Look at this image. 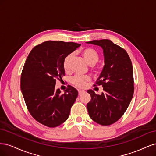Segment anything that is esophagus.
<instances>
[{"mask_svg":"<svg viewBox=\"0 0 156 156\" xmlns=\"http://www.w3.org/2000/svg\"><path fill=\"white\" fill-rule=\"evenodd\" d=\"M84 90H78V92H79V95H81L83 93H84Z\"/></svg>","mask_w":156,"mask_h":156,"instance_id":"obj_1","label":"esophagus"}]
</instances>
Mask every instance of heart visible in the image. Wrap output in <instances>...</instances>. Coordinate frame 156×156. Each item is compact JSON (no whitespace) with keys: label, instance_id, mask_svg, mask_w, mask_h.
Returning a JSON list of instances; mask_svg holds the SVG:
<instances>
[{"label":"heart","instance_id":"heart-1","mask_svg":"<svg viewBox=\"0 0 156 156\" xmlns=\"http://www.w3.org/2000/svg\"><path fill=\"white\" fill-rule=\"evenodd\" d=\"M81 55L85 59L86 62L90 66L95 65L99 60V55L97 52L92 48H84L81 51ZM73 53H69L65 56L63 60V68L66 72H68L70 69V61L73 58ZM90 79L88 75H76L70 80L73 85L77 88H82L86 85V83Z\"/></svg>","mask_w":156,"mask_h":156}]
</instances>
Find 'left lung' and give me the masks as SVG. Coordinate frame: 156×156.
Wrapping results in <instances>:
<instances>
[{
  "label": "left lung",
  "instance_id": "left-lung-1",
  "mask_svg": "<svg viewBox=\"0 0 156 156\" xmlns=\"http://www.w3.org/2000/svg\"><path fill=\"white\" fill-rule=\"evenodd\" d=\"M100 46L103 50L105 66L94 86H102L103 92L98 95L92 90L91 100L87 103L90 117L96 123L109 126L124 114L134 92L133 70L125 49L109 40L87 42Z\"/></svg>",
  "mask_w": 156,
  "mask_h": 156
}]
</instances>
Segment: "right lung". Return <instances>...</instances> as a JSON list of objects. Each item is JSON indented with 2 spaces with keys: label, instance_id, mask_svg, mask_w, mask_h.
<instances>
[{
  "label": "right lung",
  "instance_id": "add662e5",
  "mask_svg": "<svg viewBox=\"0 0 156 156\" xmlns=\"http://www.w3.org/2000/svg\"><path fill=\"white\" fill-rule=\"evenodd\" d=\"M81 44L47 41L33 48L21 76V90L28 110L40 124L58 126L68 119L78 92L68 85L63 94L55 90L56 79L64 75L63 60Z\"/></svg>",
  "mask_w": 156,
  "mask_h": 156
}]
</instances>
